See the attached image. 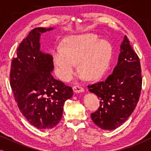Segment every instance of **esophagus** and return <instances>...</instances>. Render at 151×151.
<instances>
[{"label":"esophagus","instance_id":"34e87169","mask_svg":"<svg viewBox=\"0 0 151 151\" xmlns=\"http://www.w3.org/2000/svg\"><path fill=\"white\" fill-rule=\"evenodd\" d=\"M73 90L75 93H82L84 91V88L82 86H80L78 85L74 86L73 87Z\"/></svg>","mask_w":151,"mask_h":151}]
</instances>
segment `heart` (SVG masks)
I'll return each instance as SVG.
<instances>
[{"label":"heart","mask_w":151,"mask_h":151,"mask_svg":"<svg viewBox=\"0 0 151 151\" xmlns=\"http://www.w3.org/2000/svg\"><path fill=\"white\" fill-rule=\"evenodd\" d=\"M111 45L96 34H85L68 38L64 46L57 45L53 51L55 73L67 80L78 69L82 77L98 80L106 71L112 57Z\"/></svg>","instance_id":"b5f03b06"}]
</instances>
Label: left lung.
Instances as JSON below:
<instances>
[{
	"label": "left lung",
	"instance_id": "left-lung-1",
	"mask_svg": "<svg viewBox=\"0 0 151 151\" xmlns=\"http://www.w3.org/2000/svg\"><path fill=\"white\" fill-rule=\"evenodd\" d=\"M139 58L125 36L117 65L105 81L88 85L100 100V106L91 114L102 129L111 131L124 122L135 110L141 93L142 78Z\"/></svg>",
	"mask_w": 151,
	"mask_h": 151
}]
</instances>
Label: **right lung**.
<instances>
[{
  "label": "right lung",
  "mask_w": 151,
  "mask_h": 151,
  "mask_svg": "<svg viewBox=\"0 0 151 151\" xmlns=\"http://www.w3.org/2000/svg\"><path fill=\"white\" fill-rule=\"evenodd\" d=\"M53 28L36 27L29 33L12 61L10 86L22 114L34 127L51 129L63 116L65 102L73 96L71 86L53 78V58L40 50V36Z\"/></svg>",
  "instance_id": "add662e5"
}]
</instances>
